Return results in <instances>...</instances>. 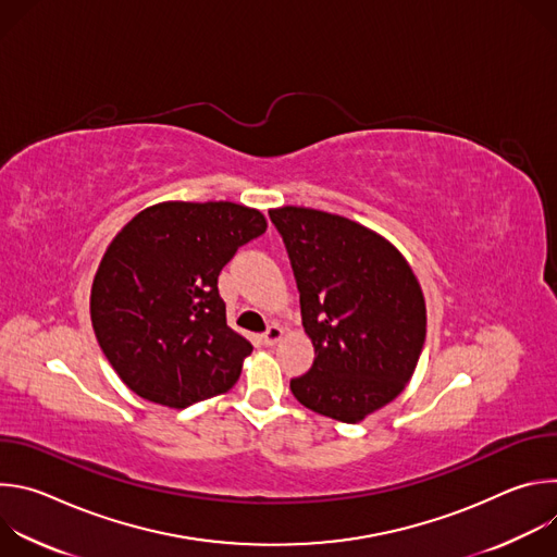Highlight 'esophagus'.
Returning a JSON list of instances; mask_svg holds the SVG:
<instances>
[{"mask_svg": "<svg viewBox=\"0 0 557 557\" xmlns=\"http://www.w3.org/2000/svg\"><path fill=\"white\" fill-rule=\"evenodd\" d=\"M282 337H284V331H282L280 326H271V329L262 335V342H264V346H275Z\"/></svg>", "mask_w": 557, "mask_h": 557, "instance_id": "esophagus-1", "label": "esophagus"}]
</instances>
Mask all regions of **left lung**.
<instances>
[{"instance_id":"obj_1","label":"left lung","mask_w":557,"mask_h":557,"mask_svg":"<svg viewBox=\"0 0 557 557\" xmlns=\"http://www.w3.org/2000/svg\"><path fill=\"white\" fill-rule=\"evenodd\" d=\"M295 271L312 368L290 381L322 417L361 423L404 392L428 326L423 288L385 237L350 218L308 207L269 211Z\"/></svg>"}]
</instances>
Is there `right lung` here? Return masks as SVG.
<instances>
[{"instance_id":"right-lung-1","label":"right lung","mask_w":557,"mask_h":557,"mask_svg":"<svg viewBox=\"0 0 557 557\" xmlns=\"http://www.w3.org/2000/svg\"><path fill=\"white\" fill-rule=\"evenodd\" d=\"M264 231V213L245 205L168 200L114 235L92 282L90 317L132 392L183 410L233 387L253 346L226 324L218 275Z\"/></svg>"}]
</instances>
